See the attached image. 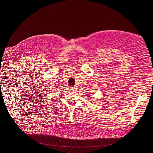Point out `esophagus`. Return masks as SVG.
<instances>
[{"instance_id": "34e87169", "label": "esophagus", "mask_w": 153, "mask_h": 153, "mask_svg": "<svg viewBox=\"0 0 153 153\" xmlns=\"http://www.w3.org/2000/svg\"><path fill=\"white\" fill-rule=\"evenodd\" d=\"M71 89H73V87H71Z\"/></svg>"}]
</instances>
